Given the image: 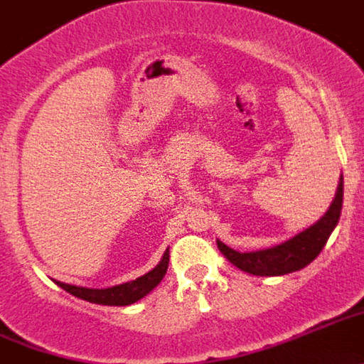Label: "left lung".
<instances>
[{"label":"left lung","instance_id":"1","mask_svg":"<svg viewBox=\"0 0 364 364\" xmlns=\"http://www.w3.org/2000/svg\"><path fill=\"white\" fill-rule=\"evenodd\" d=\"M341 203H343V178H340L336 196L323 218L287 242L251 253H239L223 244L221 240H218V247L235 267L255 276H283L301 271L311 264L326 246L327 239L340 219Z\"/></svg>","mask_w":364,"mask_h":364}]
</instances>
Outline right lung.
<instances>
[{
  "label": "right lung",
  "instance_id": "obj_1",
  "mask_svg": "<svg viewBox=\"0 0 364 364\" xmlns=\"http://www.w3.org/2000/svg\"><path fill=\"white\" fill-rule=\"evenodd\" d=\"M168 262H170V253L163 255V260L157 264L156 269L146 272L145 276L138 279H132L129 283H122V285L109 287V289H85V287H74L67 285V283L56 282V285L61 287L65 292L72 294V296L85 299L93 304H104V306H129L141 297H145L150 290L156 289L164 278L168 271Z\"/></svg>",
  "mask_w": 364,
  "mask_h": 364
}]
</instances>
